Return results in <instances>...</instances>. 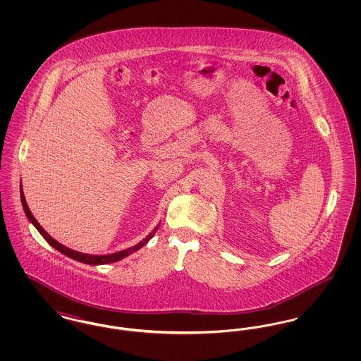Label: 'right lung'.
I'll return each mask as SVG.
<instances>
[{
  "mask_svg": "<svg viewBox=\"0 0 361 361\" xmlns=\"http://www.w3.org/2000/svg\"><path fill=\"white\" fill-rule=\"evenodd\" d=\"M20 197H21L23 209H24V212H25V215H27L28 221H30L31 224H34L35 227H36V230L42 234V237H43L44 240H47L54 249H56V250H58V252H61L62 255H65V256H68L69 258H73V259H75V261H80V262H82V264H87V265H105V264H111V262L121 261L123 258L127 257V256L133 255L134 252L139 250L142 246H145L149 240H152V238L154 237L155 231H157V230H158V227H159V224H157L154 227V230H153V231H152L146 238H143L140 242H137V245H134V246H131V247L123 249V250L115 252V253H108V255H86V253H81V252L73 250V249H70L68 246H65V245L59 243L58 240H54L51 235H50V234H49V233H47V231L40 226V224L35 219V216L32 215L31 209L28 208V204H27V202H25L24 192H23V187H21V185H20Z\"/></svg>",
  "mask_w": 361,
  "mask_h": 361,
  "instance_id": "obj_1",
  "label": "right lung"
}]
</instances>
